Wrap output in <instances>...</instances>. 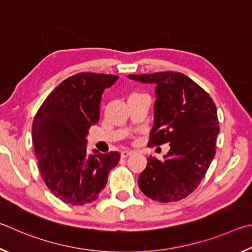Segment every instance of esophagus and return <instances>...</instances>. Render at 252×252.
I'll list each match as a JSON object with an SVG mask.
<instances>
[{"instance_id":"1","label":"esophagus","mask_w":252,"mask_h":252,"mask_svg":"<svg viewBox=\"0 0 252 252\" xmlns=\"http://www.w3.org/2000/svg\"><path fill=\"white\" fill-rule=\"evenodd\" d=\"M131 154H133V152L129 151V149H125V151H122L121 152V156L123 158H126V157H128L129 155H131Z\"/></svg>"}]
</instances>
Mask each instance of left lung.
I'll return each mask as SVG.
<instances>
[{
  "label": "left lung",
  "mask_w": 252,
  "mask_h": 252,
  "mask_svg": "<svg viewBox=\"0 0 252 252\" xmlns=\"http://www.w3.org/2000/svg\"><path fill=\"white\" fill-rule=\"evenodd\" d=\"M128 78L156 85L148 145L170 146L162 161L147 157L146 168L138 177L140 190L160 202L186 198L200 184L216 154L219 122L214 100L178 72L134 74Z\"/></svg>",
  "instance_id": "obj_1"
}]
</instances>
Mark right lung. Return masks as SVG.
Masks as SVG:
<instances>
[{
    "label": "right lung",
    "mask_w": 252,
    "mask_h": 252,
    "mask_svg": "<svg viewBox=\"0 0 252 252\" xmlns=\"http://www.w3.org/2000/svg\"><path fill=\"white\" fill-rule=\"evenodd\" d=\"M116 75L79 73L62 82L44 100L32 125L34 152L44 183L65 204L96 200L108 174L121 159L118 152L86 149L88 129L99 121L104 91Z\"/></svg>",
    "instance_id": "1"
}]
</instances>
